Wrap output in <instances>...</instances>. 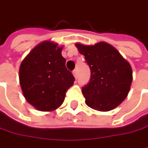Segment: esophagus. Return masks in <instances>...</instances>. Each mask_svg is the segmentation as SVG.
I'll return each mask as SVG.
<instances>
[{"label":"esophagus","instance_id":"obj_1","mask_svg":"<svg viewBox=\"0 0 148 148\" xmlns=\"http://www.w3.org/2000/svg\"><path fill=\"white\" fill-rule=\"evenodd\" d=\"M72 73H73V75H74V77L77 78V70H74L73 71H72Z\"/></svg>","mask_w":148,"mask_h":148}]
</instances>
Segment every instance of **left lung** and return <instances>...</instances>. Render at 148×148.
<instances>
[{
  "label": "left lung",
  "mask_w": 148,
  "mask_h": 148,
  "mask_svg": "<svg viewBox=\"0 0 148 148\" xmlns=\"http://www.w3.org/2000/svg\"><path fill=\"white\" fill-rule=\"evenodd\" d=\"M76 46L90 69V82L82 88L86 105L98 111L114 110L129 92L133 79L129 63L106 42L94 45L77 43Z\"/></svg>",
  "instance_id": "8db88e82"
}]
</instances>
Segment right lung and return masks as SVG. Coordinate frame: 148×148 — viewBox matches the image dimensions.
<instances>
[{"label":"right lung","mask_w":148,"mask_h":148,"mask_svg":"<svg viewBox=\"0 0 148 148\" xmlns=\"http://www.w3.org/2000/svg\"><path fill=\"white\" fill-rule=\"evenodd\" d=\"M62 47L51 41L36 45L23 59L19 72L26 100L40 111H52L64 102L67 90L74 84L65 67Z\"/></svg>","instance_id":"1"}]
</instances>
